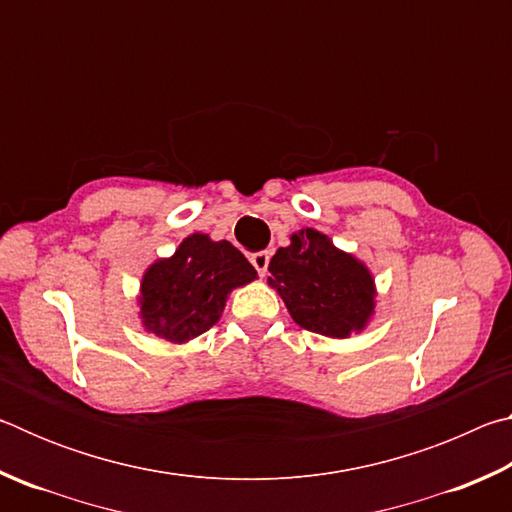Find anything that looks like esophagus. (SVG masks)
Wrapping results in <instances>:
<instances>
[{
    "label": "esophagus",
    "mask_w": 512,
    "mask_h": 512,
    "mask_svg": "<svg viewBox=\"0 0 512 512\" xmlns=\"http://www.w3.org/2000/svg\"><path fill=\"white\" fill-rule=\"evenodd\" d=\"M268 262H271V253L268 250H259V253L250 255V264L257 268V273L262 277L268 273Z\"/></svg>",
    "instance_id": "1"
}]
</instances>
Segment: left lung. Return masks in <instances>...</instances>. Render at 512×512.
Instances as JSON below:
<instances>
[{"label": "left lung", "instance_id": "obj_1", "mask_svg": "<svg viewBox=\"0 0 512 512\" xmlns=\"http://www.w3.org/2000/svg\"><path fill=\"white\" fill-rule=\"evenodd\" d=\"M268 271V284L309 332L348 339L375 314V280L366 264L314 228L291 235V244L277 250Z\"/></svg>", "mask_w": 512, "mask_h": 512}]
</instances>
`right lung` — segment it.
Returning a JSON list of instances; mask_svg holds the SVG:
<instances>
[{
	"label": "right lung",
	"mask_w": 512,
	"mask_h": 512,
	"mask_svg": "<svg viewBox=\"0 0 512 512\" xmlns=\"http://www.w3.org/2000/svg\"><path fill=\"white\" fill-rule=\"evenodd\" d=\"M255 277V268L230 241L194 232L171 257L146 268L140 287L142 325L171 343L192 341L221 318L230 291Z\"/></svg>",
	"instance_id": "1"
}]
</instances>
